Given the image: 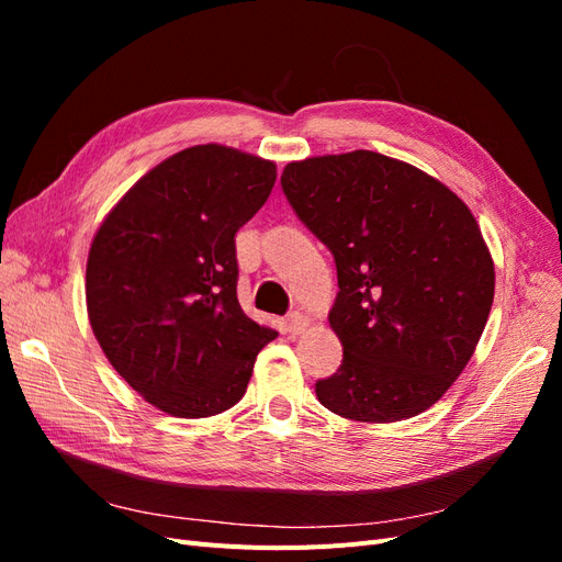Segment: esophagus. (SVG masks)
I'll return each instance as SVG.
<instances>
[{
  "mask_svg": "<svg viewBox=\"0 0 562 562\" xmlns=\"http://www.w3.org/2000/svg\"><path fill=\"white\" fill-rule=\"evenodd\" d=\"M310 328V316H304L302 312H293L285 316V333L288 335H300Z\"/></svg>",
  "mask_w": 562,
  "mask_h": 562,
  "instance_id": "esophagus-1",
  "label": "esophagus"
}]
</instances>
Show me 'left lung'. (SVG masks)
Returning a JSON list of instances; mask_svg holds the SVG:
<instances>
[{
	"instance_id": "8db88e82",
	"label": "left lung",
	"mask_w": 562,
	"mask_h": 562,
	"mask_svg": "<svg viewBox=\"0 0 562 562\" xmlns=\"http://www.w3.org/2000/svg\"><path fill=\"white\" fill-rule=\"evenodd\" d=\"M281 187L337 267L328 321L345 353L316 398L372 424L424 413L462 375L495 297V265L467 203L370 149L288 164Z\"/></svg>"
}]
</instances>
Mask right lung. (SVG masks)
I'll use <instances>...</instances> for the list:
<instances>
[{"instance_id":"1","label":"right lung","mask_w":562,"mask_h":562,"mask_svg":"<svg viewBox=\"0 0 562 562\" xmlns=\"http://www.w3.org/2000/svg\"><path fill=\"white\" fill-rule=\"evenodd\" d=\"M274 182V161L215 143L187 147L135 182L93 236V335L128 386L168 415L229 411L279 335L241 310L234 244Z\"/></svg>"}]
</instances>
